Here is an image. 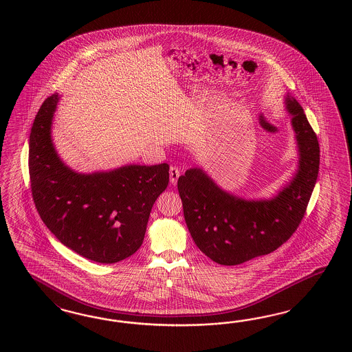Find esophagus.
<instances>
[{
	"label": "esophagus",
	"instance_id": "1",
	"mask_svg": "<svg viewBox=\"0 0 352 352\" xmlns=\"http://www.w3.org/2000/svg\"><path fill=\"white\" fill-rule=\"evenodd\" d=\"M169 174H170L171 184H177L178 178H179V175H181V171H179V169H178V168H175V166H171L170 170H169Z\"/></svg>",
	"mask_w": 352,
	"mask_h": 352
}]
</instances>
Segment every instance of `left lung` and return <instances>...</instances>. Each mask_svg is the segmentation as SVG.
Masks as SVG:
<instances>
[{
	"label": "left lung",
	"mask_w": 352,
	"mask_h": 352,
	"mask_svg": "<svg viewBox=\"0 0 352 352\" xmlns=\"http://www.w3.org/2000/svg\"><path fill=\"white\" fill-rule=\"evenodd\" d=\"M298 152L293 177L268 199H244L226 191L204 170L191 168L178 179L184 219L192 239L212 261L234 266L266 256L297 230L319 174L316 134L294 96H284Z\"/></svg>",
	"instance_id": "1"
}]
</instances>
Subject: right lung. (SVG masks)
Returning <instances> with one entry per match:
<instances>
[{"mask_svg": "<svg viewBox=\"0 0 352 352\" xmlns=\"http://www.w3.org/2000/svg\"><path fill=\"white\" fill-rule=\"evenodd\" d=\"M59 99L56 93L43 102L31 130L33 200L43 223L63 245L98 263H116L142 245L152 206L168 187L169 165L74 170L54 146Z\"/></svg>", "mask_w": 352, "mask_h": 352, "instance_id": "1", "label": "right lung"}]
</instances>
